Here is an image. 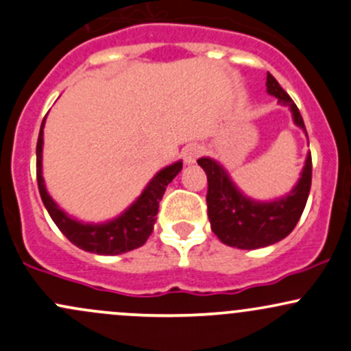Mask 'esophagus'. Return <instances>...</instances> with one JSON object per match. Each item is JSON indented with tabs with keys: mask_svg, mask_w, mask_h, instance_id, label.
Listing matches in <instances>:
<instances>
[{
	"mask_svg": "<svg viewBox=\"0 0 351 351\" xmlns=\"http://www.w3.org/2000/svg\"><path fill=\"white\" fill-rule=\"evenodd\" d=\"M200 154H202V146L190 145L183 149V161H185V165H193Z\"/></svg>",
	"mask_w": 351,
	"mask_h": 351,
	"instance_id": "34e87169",
	"label": "esophagus"
}]
</instances>
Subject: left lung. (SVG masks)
I'll return each instance as SVG.
<instances>
[{
    "instance_id": "left-lung-1",
    "label": "left lung",
    "mask_w": 351,
    "mask_h": 351,
    "mask_svg": "<svg viewBox=\"0 0 351 351\" xmlns=\"http://www.w3.org/2000/svg\"><path fill=\"white\" fill-rule=\"evenodd\" d=\"M267 94L287 106L298 128L306 132L302 117L293 99L284 92L278 80L267 73ZM208 180L206 206L212 230L223 243L237 249H261L282 241L293 232L308 202L311 188V153L306 156L300 180L289 193L269 202L254 200L242 193L227 169L219 161L204 156L198 160Z\"/></svg>"
}]
</instances>
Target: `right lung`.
<instances>
[{"instance_id":"1","label":"right lung","mask_w":351,"mask_h":351,"mask_svg":"<svg viewBox=\"0 0 351 351\" xmlns=\"http://www.w3.org/2000/svg\"><path fill=\"white\" fill-rule=\"evenodd\" d=\"M43 128H45V119L40 128L38 143H36V182H38L43 205L55 225L60 228L62 234L79 249L97 254V256H117V254H124L141 247L153 232L158 208H160V202L163 198L166 186L182 171V161H175V163L160 169L149 180L141 195L117 217L101 223L82 222V220H77L75 217L69 215L64 208H60L47 191L42 165Z\"/></svg>"}]
</instances>
